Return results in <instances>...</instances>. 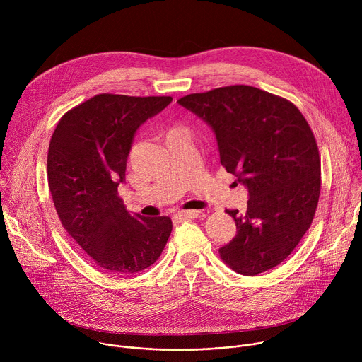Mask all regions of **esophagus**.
Segmentation results:
<instances>
[{
    "mask_svg": "<svg viewBox=\"0 0 362 362\" xmlns=\"http://www.w3.org/2000/svg\"><path fill=\"white\" fill-rule=\"evenodd\" d=\"M176 216L179 218V219H194V218H197L199 216V212L197 211H180V212H177L176 214Z\"/></svg>",
    "mask_w": 362,
    "mask_h": 362,
    "instance_id": "obj_1",
    "label": "esophagus"
}]
</instances>
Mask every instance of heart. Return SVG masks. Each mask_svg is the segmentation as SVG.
I'll return each instance as SVG.
<instances>
[{
  "label": "heart",
  "instance_id": "heart-1",
  "mask_svg": "<svg viewBox=\"0 0 362 362\" xmlns=\"http://www.w3.org/2000/svg\"><path fill=\"white\" fill-rule=\"evenodd\" d=\"M172 130H176V127H175V129H172ZM172 130H170V132H172Z\"/></svg>",
  "mask_w": 362,
  "mask_h": 362
}]
</instances>
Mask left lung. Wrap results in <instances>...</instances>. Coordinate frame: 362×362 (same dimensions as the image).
Segmentation results:
<instances>
[{
    "mask_svg": "<svg viewBox=\"0 0 362 362\" xmlns=\"http://www.w3.org/2000/svg\"><path fill=\"white\" fill-rule=\"evenodd\" d=\"M216 134L221 163L249 193L245 215L229 211L236 236L219 249L235 272L255 276L292 253L313 223L321 192L317 140L298 107L250 86L177 100Z\"/></svg>",
    "mask_w": 362,
    "mask_h": 362,
    "instance_id": "1",
    "label": "left lung"
}]
</instances>
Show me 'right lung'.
Here are the masks:
<instances>
[{
    "label": "right lung",
    "mask_w": 362,
    "mask_h": 362,
    "mask_svg": "<svg viewBox=\"0 0 362 362\" xmlns=\"http://www.w3.org/2000/svg\"><path fill=\"white\" fill-rule=\"evenodd\" d=\"M170 101V95L97 94L69 110L49 140L47 177L62 225L106 272L144 271L172 233L170 218L130 215L117 193L134 133Z\"/></svg>",
    "instance_id": "add662e5"
}]
</instances>
